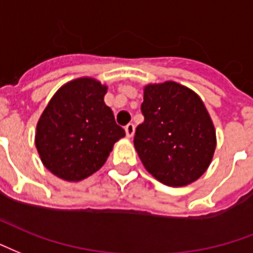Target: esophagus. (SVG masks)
Segmentation results:
<instances>
[{"label": "esophagus", "mask_w": 253, "mask_h": 253, "mask_svg": "<svg viewBox=\"0 0 253 253\" xmlns=\"http://www.w3.org/2000/svg\"><path fill=\"white\" fill-rule=\"evenodd\" d=\"M125 133H126V137H132L134 133V125L132 123H129L126 126H125Z\"/></svg>", "instance_id": "obj_1"}]
</instances>
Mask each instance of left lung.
<instances>
[{"label": "left lung", "mask_w": 253, "mask_h": 253, "mask_svg": "<svg viewBox=\"0 0 253 253\" xmlns=\"http://www.w3.org/2000/svg\"><path fill=\"white\" fill-rule=\"evenodd\" d=\"M141 113L144 123L133 143L145 169L172 187L198 179L215 149L214 125L202 99L172 81L147 84Z\"/></svg>", "instance_id": "left-lung-1"}]
</instances>
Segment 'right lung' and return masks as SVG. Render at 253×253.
Returning <instances> with one entry per match:
<instances>
[{
    "mask_svg": "<svg viewBox=\"0 0 253 253\" xmlns=\"http://www.w3.org/2000/svg\"><path fill=\"white\" fill-rule=\"evenodd\" d=\"M108 87L78 78L59 88L36 126L35 144L53 175L78 182L98 171L125 130L116 124L104 97Z\"/></svg>",
    "mask_w": 253,
    "mask_h": 253,
    "instance_id": "1",
    "label": "right lung"
}]
</instances>
